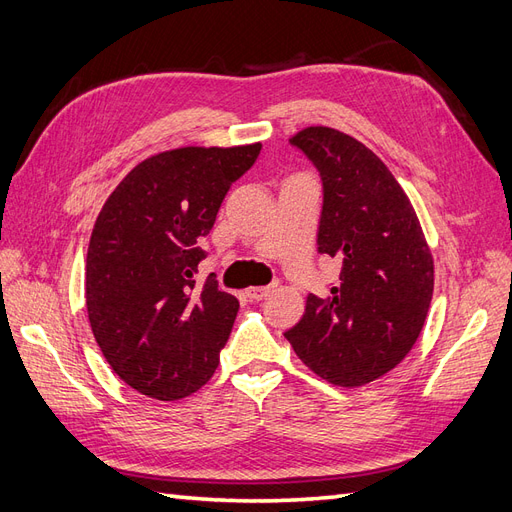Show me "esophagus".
Instances as JSON below:
<instances>
[{
  "label": "esophagus",
  "mask_w": 512,
  "mask_h": 512,
  "mask_svg": "<svg viewBox=\"0 0 512 512\" xmlns=\"http://www.w3.org/2000/svg\"><path fill=\"white\" fill-rule=\"evenodd\" d=\"M273 288L275 286H254V288H247V297H250L252 301H262V299H267L269 294L273 292Z\"/></svg>",
  "instance_id": "obj_1"
}]
</instances>
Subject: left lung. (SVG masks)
Listing matches in <instances>:
<instances>
[{
    "mask_svg": "<svg viewBox=\"0 0 512 512\" xmlns=\"http://www.w3.org/2000/svg\"><path fill=\"white\" fill-rule=\"evenodd\" d=\"M320 170L318 252L342 262L329 297L309 294L284 337L316 376L363 386L406 359L433 294V256L393 173L350 134L309 126L290 138Z\"/></svg>",
    "mask_w": 512,
    "mask_h": 512,
    "instance_id": "8db88e82",
    "label": "left lung"
}]
</instances>
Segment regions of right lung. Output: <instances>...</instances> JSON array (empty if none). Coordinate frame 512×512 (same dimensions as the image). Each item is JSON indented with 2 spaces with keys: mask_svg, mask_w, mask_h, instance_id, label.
I'll list each match as a JSON object with an SVG mask.
<instances>
[{
  "mask_svg": "<svg viewBox=\"0 0 512 512\" xmlns=\"http://www.w3.org/2000/svg\"><path fill=\"white\" fill-rule=\"evenodd\" d=\"M260 143L179 147L136 164L106 198L91 230L85 303L115 374L160 401L196 393L213 376L239 301L192 280L230 185Z\"/></svg>",
  "mask_w": 512,
  "mask_h": 512,
  "instance_id": "1",
  "label": "right lung"
}]
</instances>
